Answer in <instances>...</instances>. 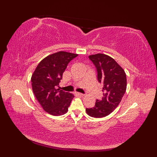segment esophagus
Here are the masks:
<instances>
[{
    "mask_svg": "<svg viewBox=\"0 0 157 157\" xmlns=\"http://www.w3.org/2000/svg\"><path fill=\"white\" fill-rule=\"evenodd\" d=\"M76 94L78 95V96H85L84 94H82V93H79V92H77Z\"/></svg>",
    "mask_w": 157,
    "mask_h": 157,
    "instance_id": "34e87169",
    "label": "esophagus"
}]
</instances>
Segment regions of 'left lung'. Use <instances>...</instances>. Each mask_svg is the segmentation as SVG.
Here are the masks:
<instances>
[{
  "instance_id": "left-lung-1",
  "label": "left lung",
  "mask_w": 157,
  "mask_h": 157,
  "mask_svg": "<svg viewBox=\"0 0 157 157\" xmlns=\"http://www.w3.org/2000/svg\"><path fill=\"white\" fill-rule=\"evenodd\" d=\"M97 70V78L103 84V97L96 100L95 106L87 109V114L94 118L109 115L117 107L127 88L125 71L111 56L105 54L89 56Z\"/></svg>"
}]
</instances>
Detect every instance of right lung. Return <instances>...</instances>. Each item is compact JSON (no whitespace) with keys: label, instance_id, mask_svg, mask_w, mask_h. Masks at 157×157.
I'll return each mask as SVG.
<instances>
[{"label":"right lung","instance_id":"add662e5","mask_svg":"<svg viewBox=\"0 0 157 157\" xmlns=\"http://www.w3.org/2000/svg\"><path fill=\"white\" fill-rule=\"evenodd\" d=\"M78 55L64 51L50 55L40 62L33 73V92L43 109L50 115L60 116L68 111L74 96L56 88L68 63Z\"/></svg>","mask_w":157,"mask_h":157}]
</instances>
